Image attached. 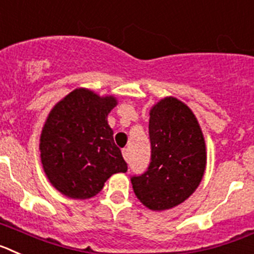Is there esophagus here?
Here are the masks:
<instances>
[{
    "label": "esophagus",
    "instance_id": "obj_1",
    "mask_svg": "<svg viewBox=\"0 0 254 254\" xmlns=\"http://www.w3.org/2000/svg\"><path fill=\"white\" fill-rule=\"evenodd\" d=\"M123 156H124V158H125V161H129V149L127 148H124L123 149Z\"/></svg>",
    "mask_w": 254,
    "mask_h": 254
}]
</instances>
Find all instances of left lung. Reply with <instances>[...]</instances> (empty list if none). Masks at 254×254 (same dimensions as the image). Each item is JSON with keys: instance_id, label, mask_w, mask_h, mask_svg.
I'll list each match as a JSON object with an SVG mask.
<instances>
[{"instance_id": "obj_1", "label": "left lung", "mask_w": 254, "mask_h": 254, "mask_svg": "<svg viewBox=\"0 0 254 254\" xmlns=\"http://www.w3.org/2000/svg\"><path fill=\"white\" fill-rule=\"evenodd\" d=\"M151 164L131 176L136 198L152 211L170 209L188 199L206 170L203 133L188 106L166 97L149 112Z\"/></svg>"}]
</instances>
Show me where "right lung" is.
Masks as SVG:
<instances>
[{
  "instance_id": "add662e5",
  "label": "right lung",
  "mask_w": 254,
  "mask_h": 254,
  "mask_svg": "<svg viewBox=\"0 0 254 254\" xmlns=\"http://www.w3.org/2000/svg\"><path fill=\"white\" fill-rule=\"evenodd\" d=\"M116 105L114 96L78 88L51 110L39 139L41 161L51 184L66 197H94L110 176L127 171L107 123Z\"/></svg>"
}]
</instances>
